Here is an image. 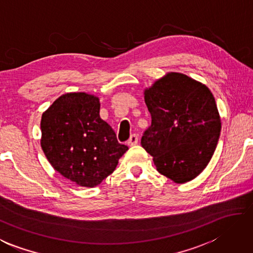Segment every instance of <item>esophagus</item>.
<instances>
[{
	"instance_id": "esophagus-1",
	"label": "esophagus",
	"mask_w": 253,
	"mask_h": 253,
	"mask_svg": "<svg viewBox=\"0 0 253 253\" xmlns=\"http://www.w3.org/2000/svg\"><path fill=\"white\" fill-rule=\"evenodd\" d=\"M137 142H138V136L135 135V134H132V135H130L129 139H128L127 145L128 146H135Z\"/></svg>"
}]
</instances>
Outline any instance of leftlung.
<instances>
[{"instance_id":"1","label":"left lung","mask_w":253,"mask_h":253,"mask_svg":"<svg viewBox=\"0 0 253 253\" xmlns=\"http://www.w3.org/2000/svg\"><path fill=\"white\" fill-rule=\"evenodd\" d=\"M151 126L141 146L157 170L176 183L204 171L215 150L221 119L212 93L203 83L169 72L144 89Z\"/></svg>"}]
</instances>
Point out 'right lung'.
I'll return each mask as SVG.
<instances>
[{"label": "right lung", "instance_id": "1", "mask_svg": "<svg viewBox=\"0 0 253 253\" xmlns=\"http://www.w3.org/2000/svg\"><path fill=\"white\" fill-rule=\"evenodd\" d=\"M97 96L66 93L41 119V147L52 167L80 187L94 188L113 173L128 150L99 116Z\"/></svg>", "mask_w": 253, "mask_h": 253}]
</instances>
